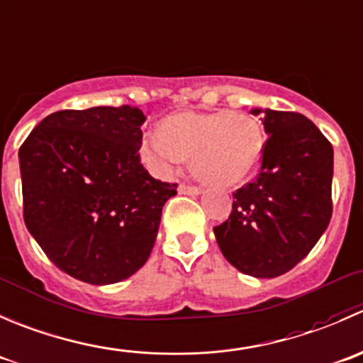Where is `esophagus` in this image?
Returning <instances> with one entry per match:
<instances>
[{
	"label": "esophagus",
	"instance_id": "obj_1",
	"mask_svg": "<svg viewBox=\"0 0 363 363\" xmlns=\"http://www.w3.org/2000/svg\"><path fill=\"white\" fill-rule=\"evenodd\" d=\"M178 190H180V194H190V196H196V194H201V186L186 185V183H180Z\"/></svg>",
	"mask_w": 363,
	"mask_h": 363
}]
</instances>
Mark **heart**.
Wrapping results in <instances>:
<instances>
[{"instance_id":"1","label":"heart","mask_w":363,"mask_h":363,"mask_svg":"<svg viewBox=\"0 0 363 363\" xmlns=\"http://www.w3.org/2000/svg\"><path fill=\"white\" fill-rule=\"evenodd\" d=\"M263 150L259 123L238 111L173 114L145 141V157L155 169L171 171L194 157L197 177L217 186L238 185L252 177Z\"/></svg>"}]
</instances>
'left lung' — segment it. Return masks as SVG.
<instances>
[{
  "label": "left lung",
  "mask_w": 363,
  "mask_h": 363,
  "mask_svg": "<svg viewBox=\"0 0 363 363\" xmlns=\"http://www.w3.org/2000/svg\"><path fill=\"white\" fill-rule=\"evenodd\" d=\"M263 125L259 173L233 194L231 215L213 233L242 274L274 279L295 268L328 228L333 150L300 113L264 109Z\"/></svg>",
  "instance_id": "obj_1"
}]
</instances>
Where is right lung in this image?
<instances>
[{
	"label": "right lung",
	"instance_id": "1",
	"mask_svg": "<svg viewBox=\"0 0 363 363\" xmlns=\"http://www.w3.org/2000/svg\"><path fill=\"white\" fill-rule=\"evenodd\" d=\"M139 107L49 114L19 148L23 217L45 256L77 281L114 284L155 245L162 206L178 183L141 164Z\"/></svg>",
	"mask_w": 363,
	"mask_h": 363
}]
</instances>
